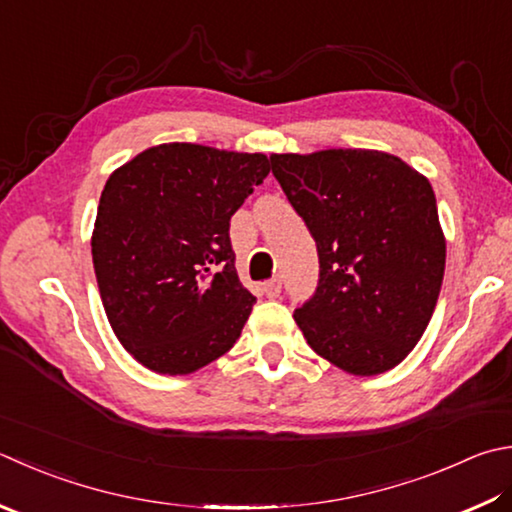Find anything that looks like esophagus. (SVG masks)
<instances>
[{"instance_id":"obj_1","label":"esophagus","mask_w":512,"mask_h":512,"mask_svg":"<svg viewBox=\"0 0 512 512\" xmlns=\"http://www.w3.org/2000/svg\"><path fill=\"white\" fill-rule=\"evenodd\" d=\"M281 289H283L281 278H274V281H267V283L263 285V294H265L267 298H278V296H281Z\"/></svg>"}]
</instances>
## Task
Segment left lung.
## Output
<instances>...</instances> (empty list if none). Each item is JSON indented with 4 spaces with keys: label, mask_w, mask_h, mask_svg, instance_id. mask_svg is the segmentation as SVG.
<instances>
[{
    "label": "left lung",
    "mask_w": 512,
    "mask_h": 512,
    "mask_svg": "<svg viewBox=\"0 0 512 512\" xmlns=\"http://www.w3.org/2000/svg\"><path fill=\"white\" fill-rule=\"evenodd\" d=\"M272 173L318 252L316 292L294 312L312 350L356 376L392 370L435 312L446 238L426 176L397 156L274 153Z\"/></svg>",
    "instance_id": "left-lung-1"
}]
</instances>
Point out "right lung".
<instances>
[{"mask_svg": "<svg viewBox=\"0 0 512 512\" xmlns=\"http://www.w3.org/2000/svg\"><path fill=\"white\" fill-rule=\"evenodd\" d=\"M267 173L263 153L169 142L106 180L95 278L115 336L144 368L191 374L234 347L256 296L238 281L229 220Z\"/></svg>", "mask_w": 512, "mask_h": 512, "instance_id": "add662e5", "label": "right lung"}]
</instances>
